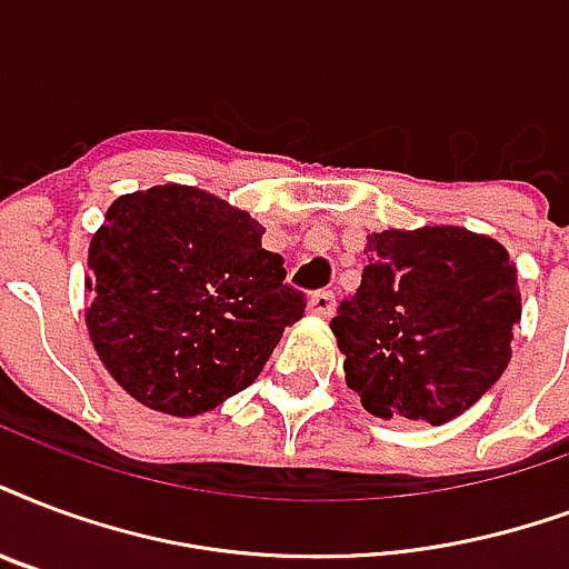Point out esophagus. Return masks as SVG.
Segmentation results:
<instances>
[{
  "mask_svg": "<svg viewBox=\"0 0 569 569\" xmlns=\"http://www.w3.org/2000/svg\"><path fill=\"white\" fill-rule=\"evenodd\" d=\"M310 313L322 316V319H328V316L333 313V292H331V289H319V292H313V298H310Z\"/></svg>",
  "mask_w": 569,
  "mask_h": 569,
  "instance_id": "obj_1",
  "label": "esophagus"
}]
</instances>
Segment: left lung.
I'll use <instances>...</instances> for the list:
<instances>
[{"instance_id":"1","label":"left lung","mask_w":569,"mask_h":569,"mask_svg":"<svg viewBox=\"0 0 569 569\" xmlns=\"http://www.w3.org/2000/svg\"><path fill=\"white\" fill-rule=\"evenodd\" d=\"M363 253L361 286L331 319L346 385L376 418L448 423L510 361L522 316L513 262L459 227L372 232Z\"/></svg>"}]
</instances>
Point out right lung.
Masks as SVG:
<instances>
[{
    "label": "right lung",
    "instance_id": "right-lung-1",
    "mask_svg": "<svg viewBox=\"0 0 569 569\" xmlns=\"http://www.w3.org/2000/svg\"><path fill=\"white\" fill-rule=\"evenodd\" d=\"M262 232L247 211L184 184L112 202L89 244L86 325L133 400L190 418L253 385L307 307Z\"/></svg>",
    "mask_w": 569,
    "mask_h": 569
}]
</instances>
